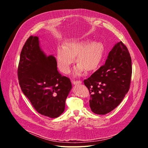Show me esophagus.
Segmentation results:
<instances>
[{
  "label": "esophagus",
  "instance_id": "34e87169",
  "mask_svg": "<svg viewBox=\"0 0 148 148\" xmlns=\"http://www.w3.org/2000/svg\"><path fill=\"white\" fill-rule=\"evenodd\" d=\"M72 83H73V84H81V83H82V81H80V80H77V81H75V80H73V81H72Z\"/></svg>",
  "mask_w": 148,
  "mask_h": 148
}]
</instances>
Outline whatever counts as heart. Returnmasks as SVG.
<instances>
[{
    "instance_id": "b5f03b06",
    "label": "heart",
    "mask_w": 148,
    "mask_h": 148,
    "mask_svg": "<svg viewBox=\"0 0 148 148\" xmlns=\"http://www.w3.org/2000/svg\"><path fill=\"white\" fill-rule=\"evenodd\" d=\"M103 49L101 44L97 42L88 44L80 42H69L64 47L57 50V62L59 70L64 73H69L71 64L76 61L78 65L75 69L76 75H81L83 71L95 70L101 63Z\"/></svg>"
}]
</instances>
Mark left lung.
Returning a JSON list of instances; mask_svg holds the SVG:
<instances>
[{"instance_id":"obj_1","label":"left lung","mask_w":148,"mask_h":148,"mask_svg":"<svg viewBox=\"0 0 148 148\" xmlns=\"http://www.w3.org/2000/svg\"><path fill=\"white\" fill-rule=\"evenodd\" d=\"M132 73L130 54L120 41L110 51L105 64L83 82L90 94L92 112L105 115L116 108L129 90Z\"/></svg>"}]
</instances>
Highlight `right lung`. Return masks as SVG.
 Here are the masks:
<instances>
[{"label":"right lung","mask_w":148,"mask_h":148,"mask_svg":"<svg viewBox=\"0 0 148 148\" xmlns=\"http://www.w3.org/2000/svg\"><path fill=\"white\" fill-rule=\"evenodd\" d=\"M53 56H46L38 36L26 40L20 53L18 78L22 92L38 113L56 118L64 112L71 90L70 79L57 70Z\"/></svg>","instance_id":"obj_1"}]
</instances>
